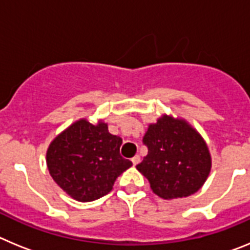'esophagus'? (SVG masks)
I'll return each mask as SVG.
<instances>
[{
  "mask_svg": "<svg viewBox=\"0 0 250 250\" xmlns=\"http://www.w3.org/2000/svg\"><path fill=\"white\" fill-rule=\"evenodd\" d=\"M131 161H132V164H134V165H138L139 163H140V156L135 155L134 158L131 159Z\"/></svg>",
  "mask_w": 250,
  "mask_h": 250,
  "instance_id": "esophagus-1",
  "label": "esophagus"
}]
</instances>
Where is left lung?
<instances>
[{
  "label": "left lung",
  "instance_id": "8db88e82",
  "mask_svg": "<svg viewBox=\"0 0 250 250\" xmlns=\"http://www.w3.org/2000/svg\"><path fill=\"white\" fill-rule=\"evenodd\" d=\"M147 155L136 169L146 176L152 191L164 199L184 198L207 180L211 161L202 136L183 120L159 119L143 139Z\"/></svg>",
  "mask_w": 250,
  "mask_h": 250
}]
</instances>
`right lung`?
I'll return each mask as SVG.
<instances>
[{"label":"right lung","mask_w":250,"mask_h":250,"mask_svg":"<svg viewBox=\"0 0 250 250\" xmlns=\"http://www.w3.org/2000/svg\"><path fill=\"white\" fill-rule=\"evenodd\" d=\"M120 136L107 125L80 120L60 134L47 150V167L63 191L79 202H92L110 193L115 180L132 163L120 155Z\"/></svg>","instance_id":"add662e5"}]
</instances>
